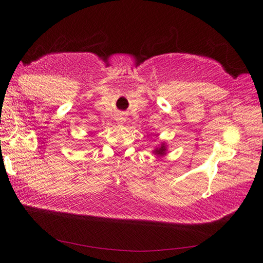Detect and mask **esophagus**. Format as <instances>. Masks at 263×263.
<instances>
[{"label": "esophagus", "instance_id": "1", "mask_svg": "<svg viewBox=\"0 0 263 263\" xmlns=\"http://www.w3.org/2000/svg\"><path fill=\"white\" fill-rule=\"evenodd\" d=\"M123 120H124L123 117H118V122H120V123H123Z\"/></svg>", "mask_w": 263, "mask_h": 263}]
</instances>
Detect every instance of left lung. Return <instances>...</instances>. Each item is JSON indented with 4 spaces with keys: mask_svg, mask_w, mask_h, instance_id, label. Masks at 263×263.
Masks as SVG:
<instances>
[{
    "mask_svg": "<svg viewBox=\"0 0 263 263\" xmlns=\"http://www.w3.org/2000/svg\"><path fill=\"white\" fill-rule=\"evenodd\" d=\"M154 153L159 154V156H163V154H165V146L161 145L159 148H157L156 151H154Z\"/></svg>",
    "mask_w": 263,
    "mask_h": 263,
    "instance_id": "obj_1",
    "label": "left lung"
}]
</instances>
